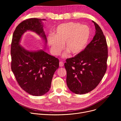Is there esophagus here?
Here are the masks:
<instances>
[{
	"mask_svg": "<svg viewBox=\"0 0 121 121\" xmlns=\"http://www.w3.org/2000/svg\"><path fill=\"white\" fill-rule=\"evenodd\" d=\"M64 63H63V62L60 61V62H59V66H60V67H62V66H64Z\"/></svg>",
	"mask_w": 121,
	"mask_h": 121,
	"instance_id": "esophagus-1",
	"label": "esophagus"
}]
</instances>
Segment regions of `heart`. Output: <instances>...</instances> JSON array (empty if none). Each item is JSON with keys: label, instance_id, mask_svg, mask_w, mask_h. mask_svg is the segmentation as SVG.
Wrapping results in <instances>:
<instances>
[{"label": "heart", "instance_id": "obj_1", "mask_svg": "<svg viewBox=\"0 0 121 121\" xmlns=\"http://www.w3.org/2000/svg\"><path fill=\"white\" fill-rule=\"evenodd\" d=\"M91 37V30L87 25L76 22H67L58 25L55 35L48 38V43L52 53L58 56L64 47L66 52L63 55L65 56L69 52L72 55L80 53L87 45Z\"/></svg>", "mask_w": 121, "mask_h": 121}]
</instances>
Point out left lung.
<instances>
[{
	"label": "left lung",
	"mask_w": 121,
	"mask_h": 121,
	"mask_svg": "<svg viewBox=\"0 0 121 121\" xmlns=\"http://www.w3.org/2000/svg\"><path fill=\"white\" fill-rule=\"evenodd\" d=\"M96 34L92 40L81 52L66 59V84L72 92L87 93L99 85L107 69L108 46L100 27L94 21Z\"/></svg>",
	"instance_id": "obj_1"
}]
</instances>
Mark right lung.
<instances>
[{
    "label": "right lung",
    "instance_id": "add662e5",
    "mask_svg": "<svg viewBox=\"0 0 121 121\" xmlns=\"http://www.w3.org/2000/svg\"><path fill=\"white\" fill-rule=\"evenodd\" d=\"M45 19L30 18L16 28L11 45V67L17 81L22 90L36 96L46 93L51 88L54 74L59 67V60L43 50L31 52L20 44L27 30L35 32L47 43L42 21Z\"/></svg>",
    "mask_w": 121,
    "mask_h": 121
}]
</instances>
